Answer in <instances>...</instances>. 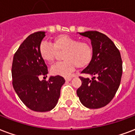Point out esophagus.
Wrapping results in <instances>:
<instances>
[{
	"mask_svg": "<svg viewBox=\"0 0 135 135\" xmlns=\"http://www.w3.org/2000/svg\"><path fill=\"white\" fill-rule=\"evenodd\" d=\"M65 80L66 81H70L71 80V77H66Z\"/></svg>",
	"mask_w": 135,
	"mask_h": 135,
	"instance_id": "obj_1",
	"label": "esophagus"
}]
</instances>
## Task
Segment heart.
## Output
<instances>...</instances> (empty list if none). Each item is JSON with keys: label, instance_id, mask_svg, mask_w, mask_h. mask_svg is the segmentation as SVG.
Segmentation results:
<instances>
[{"label": "heart", "instance_id": "obj_1", "mask_svg": "<svg viewBox=\"0 0 135 135\" xmlns=\"http://www.w3.org/2000/svg\"><path fill=\"white\" fill-rule=\"evenodd\" d=\"M56 51H64L62 59L51 69L53 75L68 76L76 66L83 69L89 65L93 58V49L89 43L79 40L66 35H59L52 40V44L41 42L39 52L41 58L49 64L54 61Z\"/></svg>", "mask_w": 135, "mask_h": 135}]
</instances>
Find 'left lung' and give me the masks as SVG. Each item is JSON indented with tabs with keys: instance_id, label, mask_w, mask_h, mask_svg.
Here are the masks:
<instances>
[{
	"instance_id": "obj_1",
	"label": "left lung",
	"mask_w": 135,
	"mask_h": 135,
	"mask_svg": "<svg viewBox=\"0 0 135 135\" xmlns=\"http://www.w3.org/2000/svg\"><path fill=\"white\" fill-rule=\"evenodd\" d=\"M79 34L91 40L92 60L81 74L92 78L79 77L82 84L77 89V95L86 108H100L113 100L120 86L122 74L120 51L110 38L98 31Z\"/></svg>"
}]
</instances>
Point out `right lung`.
<instances>
[{"instance_id": "right-lung-1", "label": "right lung", "mask_w": 135, "mask_h": 135, "mask_svg": "<svg viewBox=\"0 0 135 135\" xmlns=\"http://www.w3.org/2000/svg\"><path fill=\"white\" fill-rule=\"evenodd\" d=\"M45 37V32L29 35L13 56L12 78L14 90L28 108L36 112H47L54 108L60 96L65 80L61 76H50L47 81L40 76L48 74L45 61L41 58L39 47Z\"/></svg>"}]
</instances>
